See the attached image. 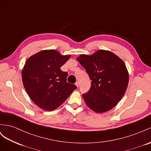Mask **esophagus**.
Instances as JSON below:
<instances>
[{
  "label": "esophagus",
  "instance_id": "esophagus-1",
  "mask_svg": "<svg viewBox=\"0 0 151 151\" xmlns=\"http://www.w3.org/2000/svg\"><path fill=\"white\" fill-rule=\"evenodd\" d=\"M75 85H76L77 87H79V86H80V83H79V82H76Z\"/></svg>",
  "mask_w": 151,
  "mask_h": 151
}]
</instances>
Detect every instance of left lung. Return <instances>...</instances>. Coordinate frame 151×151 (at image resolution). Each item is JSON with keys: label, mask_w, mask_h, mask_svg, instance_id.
<instances>
[{"label": "left lung", "mask_w": 151, "mask_h": 151, "mask_svg": "<svg viewBox=\"0 0 151 151\" xmlns=\"http://www.w3.org/2000/svg\"><path fill=\"white\" fill-rule=\"evenodd\" d=\"M91 80V87L83 94L86 105L96 113L109 111L124 95L129 82V74L124 63L107 50H100L92 55L77 58Z\"/></svg>", "instance_id": "8db88e82"}]
</instances>
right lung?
I'll list each match as a JSON object with an SVG mask.
<instances>
[{
    "mask_svg": "<svg viewBox=\"0 0 151 151\" xmlns=\"http://www.w3.org/2000/svg\"><path fill=\"white\" fill-rule=\"evenodd\" d=\"M70 57L55 50H46L26 61L22 73L23 84L30 98L42 110L57 109L76 88L66 82L68 73L60 69Z\"/></svg>",
    "mask_w": 151,
    "mask_h": 151,
    "instance_id": "add662e5",
    "label": "right lung"
}]
</instances>
